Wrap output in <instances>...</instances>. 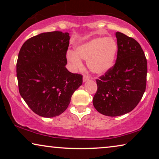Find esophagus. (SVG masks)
<instances>
[{
    "mask_svg": "<svg viewBox=\"0 0 159 159\" xmlns=\"http://www.w3.org/2000/svg\"><path fill=\"white\" fill-rule=\"evenodd\" d=\"M89 80H90V77H89L88 75H83V82H84L88 81Z\"/></svg>",
    "mask_w": 159,
    "mask_h": 159,
    "instance_id": "1",
    "label": "esophagus"
}]
</instances>
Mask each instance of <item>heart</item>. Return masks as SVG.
<instances>
[{
  "label": "heart",
  "instance_id": "1",
  "mask_svg": "<svg viewBox=\"0 0 159 159\" xmlns=\"http://www.w3.org/2000/svg\"><path fill=\"white\" fill-rule=\"evenodd\" d=\"M118 51L117 43L112 38H95L75 48V53L69 51L67 60L75 69L83 67L82 59L88 61L92 72L103 75L114 66Z\"/></svg>",
  "mask_w": 159,
  "mask_h": 159
}]
</instances>
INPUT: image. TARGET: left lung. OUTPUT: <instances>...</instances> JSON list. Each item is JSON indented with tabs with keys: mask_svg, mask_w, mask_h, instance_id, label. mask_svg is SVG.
Here are the masks:
<instances>
[{
	"mask_svg": "<svg viewBox=\"0 0 159 159\" xmlns=\"http://www.w3.org/2000/svg\"><path fill=\"white\" fill-rule=\"evenodd\" d=\"M116 63L96 80L98 90L93 103L98 111L118 116L134 109L146 88L147 60L140 45L130 37L116 32Z\"/></svg>",
	"mask_w": 159,
	"mask_h": 159,
	"instance_id": "1",
	"label": "left lung"
}]
</instances>
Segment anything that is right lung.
<instances>
[{
  "label": "right lung",
  "mask_w": 159,
  "mask_h": 159,
  "mask_svg": "<svg viewBox=\"0 0 159 159\" xmlns=\"http://www.w3.org/2000/svg\"><path fill=\"white\" fill-rule=\"evenodd\" d=\"M68 32H44L28 39L16 63L19 91L36 114L46 118L61 114L82 84V75L67 70Z\"/></svg>",
  "instance_id": "right-lung-1"
}]
</instances>
